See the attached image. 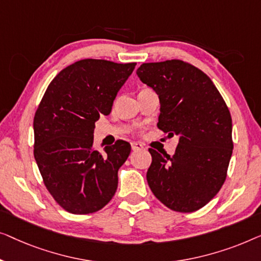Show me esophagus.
I'll return each mask as SVG.
<instances>
[{"label": "esophagus", "mask_w": 261, "mask_h": 261, "mask_svg": "<svg viewBox=\"0 0 261 261\" xmlns=\"http://www.w3.org/2000/svg\"><path fill=\"white\" fill-rule=\"evenodd\" d=\"M131 148L134 151H137V150H141L143 149V145L141 144V143H131Z\"/></svg>", "instance_id": "obj_1"}]
</instances>
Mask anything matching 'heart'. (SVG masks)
Segmentation results:
<instances>
[{"label":"heart","instance_id":"obj_1","mask_svg":"<svg viewBox=\"0 0 261 261\" xmlns=\"http://www.w3.org/2000/svg\"><path fill=\"white\" fill-rule=\"evenodd\" d=\"M148 90H150L149 87H142V89H141V91H139V92H144V91H148Z\"/></svg>","mask_w":261,"mask_h":261}]
</instances>
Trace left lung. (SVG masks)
<instances>
[{
  "mask_svg": "<svg viewBox=\"0 0 261 261\" xmlns=\"http://www.w3.org/2000/svg\"><path fill=\"white\" fill-rule=\"evenodd\" d=\"M137 74L159 94V129L179 137L174 156L149 149L150 189L171 211H199L227 177L233 152L229 110L211 78L189 62H146Z\"/></svg>",
  "mask_w": 261,
  "mask_h": 261,
  "instance_id": "left-lung-1",
  "label": "left lung"
}]
</instances>
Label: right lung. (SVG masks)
I'll list each match as a JSON object with an SVG mask.
<instances>
[{
	"label": "right lung",
	"instance_id": "add662e5",
	"mask_svg": "<svg viewBox=\"0 0 261 261\" xmlns=\"http://www.w3.org/2000/svg\"><path fill=\"white\" fill-rule=\"evenodd\" d=\"M136 62L84 59L58 73L34 116V157L47 190L72 214L100 211L115 195L131 145L118 139L102 152L94 124L109 116Z\"/></svg>",
	"mask_w": 261,
	"mask_h": 261
}]
</instances>
